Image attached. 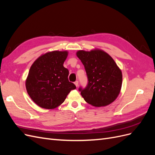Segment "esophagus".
Segmentation results:
<instances>
[{"instance_id": "obj_1", "label": "esophagus", "mask_w": 155, "mask_h": 155, "mask_svg": "<svg viewBox=\"0 0 155 155\" xmlns=\"http://www.w3.org/2000/svg\"><path fill=\"white\" fill-rule=\"evenodd\" d=\"M74 84H75V85H76L77 87H78V85H79V82H78V81H76L74 82Z\"/></svg>"}]
</instances>
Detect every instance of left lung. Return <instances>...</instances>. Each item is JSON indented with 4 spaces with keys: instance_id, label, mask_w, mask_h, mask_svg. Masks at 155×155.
Masks as SVG:
<instances>
[{
    "instance_id": "obj_1",
    "label": "left lung",
    "mask_w": 155,
    "mask_h": 155,
    "mask_svg": "<svg viewBox=\"0 0 155 155\" xmlns=\"http://www.w3.org/2000/svg\"><path fill=\"white\" fill-rule=\"evenodd\" d=\"M77 56L85 67L88 83L79 91L88 104L103 107L113 102L119 95L122 74L110 56L100 50H79Z\"/></svg>"
}]
</instances>
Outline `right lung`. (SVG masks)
<instances>
[{
  "label": "right lung",
  "mask_w": 155,
  "mask_h": 155,
  "mask_svg": "<svg viewBox=\"0 0 155 155\" xmlns=\"http://www.w3.org/2000/svg\"><path fill=\"white\" fill-rule=\"evenodd\" d=\"M67 51H54L41 55L33 63L26 81L31 100L39 107L51 109L64 102L76 85L68 81V70L63 67Z\"/></svg>",
  "instance_id": "obj_1"
}]
</instances>
